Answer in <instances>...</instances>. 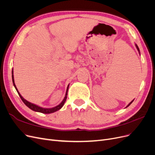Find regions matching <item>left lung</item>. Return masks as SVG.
<instances>
[{
    "label": "left lung",
    "mask_w": 155,
    "mask_h": 155,
    "mask_svg": "<svg viewBox=\"0 0 155 155\" xmlns=\"http://www.w3.org/2000/svg\"><path fill=\"white\" fill-rule=\"evenodd\" d=\"M136 48H137V50H138V51H139V53H140V52H139V48H138V46H137V45H136ZM133 101H134V100H132V101H131V102H130V103H129V104H128V105H127V106H126V107H128V106H130V104H131V103H132V102H133Z\"/></svg>",
    "instance_id": "8db88e82"
}]
</instances>
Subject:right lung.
<instances>
[{
    "label": "right lung",
    "mask_w": 155,
    "mask_h": 155,
    "mask_svg": "<svg viewBox=\"0 0 155 155\" xmlns=\"http://www.w3.org/2000/svg\"><path fill=\"white\" fill-rule=\"evenodd\" d=\"M12 83H13V85H14L15 87L16 90L17 91L19 96L20 97V98L21 99V100L23 101V102L25 103V104L28 106L30 109H31V110L33 111H37V112H40V113H45V114H49V113H54L55 112L59 110H60L61 108V107L63 106L66 100V98H67V94H68V87H69V85L68 86V87H67V90H66V95H65V97L63 99V100L62 101V102L60 103L59 105L56 106V107H52V108H43V107H40L36 104H34L33 103H31L28 101H27L26 99H25L22 96L21 94H20V93L19 92V91H18L17 88H16V86L15 84V80H14V76H13V70H12Z\"/></svg>",
    "instance_id": "obj_1"
}]
</instances>
